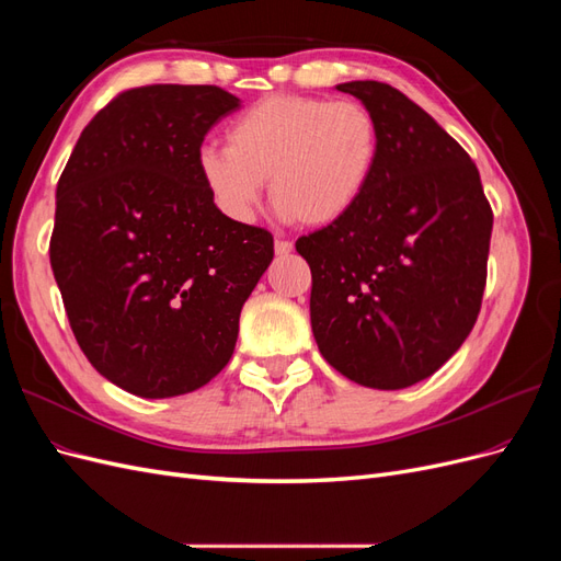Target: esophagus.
<instances>
[{"mask_svg": "<svg viewBox=\"0 0 561 561\" xmlns=\"http://www.w3.org/2000/svg\"><path fill=\"white\" fill-rule=\"evenodd\" d=\"M274 250H276V254H278V257H287V254H290V252L295 250V245H293L290 241H283V239H276V243H274Z\"/></svg>", "mask_w": 561, "mask_h": 561, "instance_id": "esophagus-1", "label": "esophagus"}]
</instances>
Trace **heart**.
<instances>
[{
  "mask_svg": "<svg viewBox=\"0 0 561 561\" xmlns=\"http://www.w3.org/2000/svg\"><path fill=\"white\" fill-rule=\"evenodd\" d=\"M381 128L365 105L274 95L245 110L227 130V149L203 147V184L233 222H250L264 180L285 219L328 227L348 215L375 178Z\"/></svg>",
  "mask_w": 561,
  "mask_h": 561,
  "instance_id": "obj_1",
  "label": "heart"
}]
</instances>
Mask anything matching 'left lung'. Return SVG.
I'll use <instances>...</instances> for the list:
<instances>
[{
	"mask_svg": "<svg viewBox=\"0 0 561 561\" xmlns=\"http://www.w3.org/2000/svg\"><path fill=\"white\" fill-rule=\"evenodd\" d=\"M377 116L381 157L348 215L297 241L311 266V328L336 371L398 390L428 379L461 348L486 285L494 213L478 165L410 98L348 81Z\"/></svg>",
	"mask_w": 561,
	"mask_h": 561,
	"instance_id": "obj_1",
	"label": "left lung"
}]
</instances>
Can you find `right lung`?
I'll return each mask as SVG.
<instances>
[{"label": "right lung", "mask_w": 561, "mask_h": 561, "mask_svg": "<svg viewBox=\"0 0 561 561\" xmlns=\"http://www.w3.org/2000/svg\"><path fill=\"white\" fill-rule=\"evenodd\" d=\"M219 87L118 93L81 130L56 190L48 257L89 363L140 398L206 386L229 363L274 236L215 206L196 157L239 110Z\"/></svg>", "instance_id": "1"}]
</instances>
